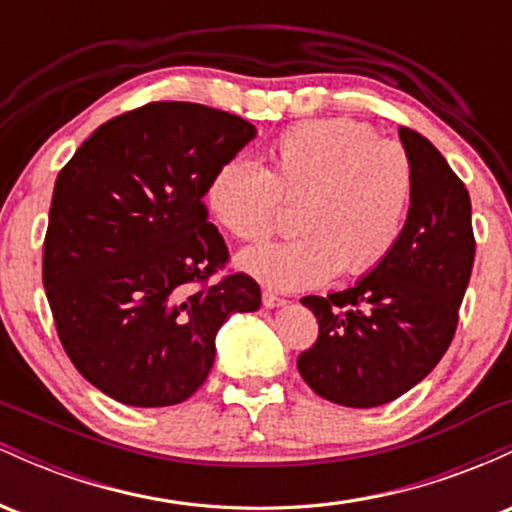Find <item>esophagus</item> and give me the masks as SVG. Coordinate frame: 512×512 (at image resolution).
Listing matches in <instances>:
<instances>
[{
    "instance_id": "esophagus-1",
    "label": "esophagus",
    "mask_w": 512,
    "mask_h": 512,
    "mask_svg": "<svg viewBox=\"0 0 512 512\" xmlns=\"http://www.w3.org/2000/svg\"><path fill=\"white\" fill-rule=\"evenodd\" d=\"M262 303H264V308H281V305L286 303V298L276 296V293H272V291H264L262 293Z\"/></svg>"
}]
</instances>
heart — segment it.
Here are the masks:
<instances>
[{"mask_svg":"<svg viewBox=\"0 0 512 512\" xmlns=\"http://www.w3.org/2000/svg\"><path fill=\"white\" fill-rule=\"evenodd\" d=\"M269 168L236 156L211 175L204 202L228 236L257 243L296 204L301 236L245 250L240 267L284 291L315 289L339 272H373L395 250L414 202L411 158L363 122L332 117L293 125L269 144Z\"/></svg>","mask_w":512,"mask_h":512,"instance_id":"obj_1","label":"heart"}]
</instances>
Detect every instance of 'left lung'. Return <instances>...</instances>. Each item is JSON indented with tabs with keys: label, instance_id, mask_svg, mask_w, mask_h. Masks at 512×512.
<instances>
[{
	"label": "left lung",
	"instance_id": "8db88e82",
	"mask_svg": "<svg viewBox=\"0 0 512 512\" xmlns=\"http://www.w3.org/2000/svg\"><path fill=\"white\" fill-rule=\"evenodd\" d=\"M399 139L416 190L395 250L351 289L301 298L320 332L298 356V373L342 407H380L436 368L472 276L477 243L467 187L419 132L402 127Z\"/></svg>",
	"mask_w": 512,
	"mask_h": 512
}]
</instances>
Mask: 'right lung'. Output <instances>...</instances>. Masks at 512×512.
<instances>
[{"mask_svg": "<svg viewBox=\"0 0 512 512\" xmlns=\"http://www.w3.org/2000/svg\"><path fill=\"white\" fill-rule=\"evenodd\" d=\"M255 134L207 105L146 103L98 127L57 175L43 286L74 368L117 402H185L228 315L260 308L252 276L211 281L228 248L204 204L216 168Z\"/></svg>", "mask_w": 512, "mask_h": 512, "instance_id": "obj_1", "label": "right lung"}]
</instances>
